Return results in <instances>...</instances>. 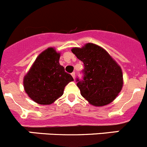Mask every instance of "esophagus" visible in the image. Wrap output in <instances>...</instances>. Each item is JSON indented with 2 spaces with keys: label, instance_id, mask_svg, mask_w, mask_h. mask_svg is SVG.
Here are the masks:
<instances>
[{
  "label": "esophagus",
  "instance_id": "34e87169",
  "mask_svg": "<svg viewBox=\"0 0 147 147\" xmlns=\"http://www.w3.org/2000/svg\"><path fill=\"white\" fill-rule=\"evenodd\" d=\"M71 75H72V78H73L74 79H75V72H72V74H71Z\"/></svg>",
  "mask_w": 147,
  "mask_h": 147
}]
</instances>
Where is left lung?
<instances>
[{"label": "left lung", "mask_w": 147, "mask_h": 147, "mask_svg": "<svg viewBox=\"0 0 147 147\" xmlns=\"http://www.w3.org/2000/svg\"><path fill=\"white\" fill-rule=\"evenodd\" d=\"M72 52L84 64L83 79H76L82 96L94 106L109 105L123 88L120 66L105 49L94 43L73 48Z\"/></svg>", "instance_id": "1"}]
</instances>
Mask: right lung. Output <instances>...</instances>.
<instances>
[{"mask_svg":"<svg viewBox=\"0 0 147 147\" xmlns=\"http://www.w3.org/2000/svg\"><path fill=\"white\" fill-rule=\"evenodd\" d=\"M59 58V53L53 48H49L37 57L24 76L25 92L39 105H51L62 96L65 86L74 80L60 65Z\"/></svg>","mask_w":147,"mask_h":147,"instance_id":"add662e5","label":"right lung"}]
</instances>
